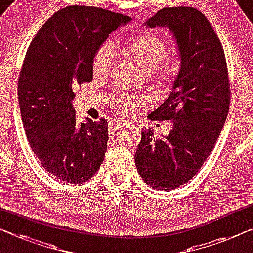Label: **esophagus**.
Here are the masks:
<instances>
[{
    "mask_svg": "<svg viewBox=\"0 0 253 253\" xmlns=\"http://www.w3.org/2000/svg\"><path fill=\"white\" fill-rule=\"evenodd\" d=\"M128 126V124L126 123H120V122H114L110 126V131H115L117 129H122V128Z\"/></svg>",
    "mask_w": 253,
    "mask_h": 253,
    "instance_id": "34e87169",
    "label": "esophagus"
}]
</instances>
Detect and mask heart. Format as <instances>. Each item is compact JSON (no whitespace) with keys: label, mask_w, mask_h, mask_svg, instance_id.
Instances as JSON below:
<instances>
[{"label":"heart","mask_w":253,"mask_h":253,"mask_svg":"<svg viewBox=\"0 0 253 253\" xmlns=\"http://www.w3.org/2000/svg\"><path fill=\"white\" fill-rule=\"evenodd\" d=\"M124 52L128 58L146 71L148 76L157 84L164 85L170 78L171 68L164 62L169 54V47L157 34L148 33L134 37L127 43ZM114 65V44L110 42L101 44L92 59L93 76L100 79L108 78L112 73ZM111 104L119 114L130 115L141 108L144 101L129 95H122L115 97Z\"/></svg>","instance_id":"heart-1"}]
</instances>
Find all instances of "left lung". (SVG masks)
<instances>
[{"label": "left lung", "mask_w": 253, "mask_h": 253, "mask_svg": "<svg viewBox=\"0 0 253 253\" xmlns=\"http://www.w3.org/2000/svg\"><path fill=\"white\" fill-rule=\"evenodd\" d=\"M146 26L174 33L182 63L170 95L149 115L174 127L161 138L143 130L135 165L148 185L170 191L198 174L219 137L231 104L228 69L219 37L194 7H165Z\"/></svg>", "instance_id": "8db88e82"}]
</instances>
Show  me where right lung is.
I'll return each mask as SVG.
<instances>
[{
  "instance_id": "right-lung-1",
  "label": "right lung",
  "mask_w": 253,
  "mask_h": 253,
  "mask_svg": "<svg viewBox=\"0 0 253 253\" xmlns=\"http://www.w3.org/2000/svg\"><path fill=\"white\" fill-rule=\"evenodd\" d=\"M129 21L101 7L67 6L45 22L29 45L18 81L22 124L45 170L62 182L84 183L103 163L108 122L79 124L71 101L74 90L93 79L97 47Z\"/></svg>"
}]
</instances>
